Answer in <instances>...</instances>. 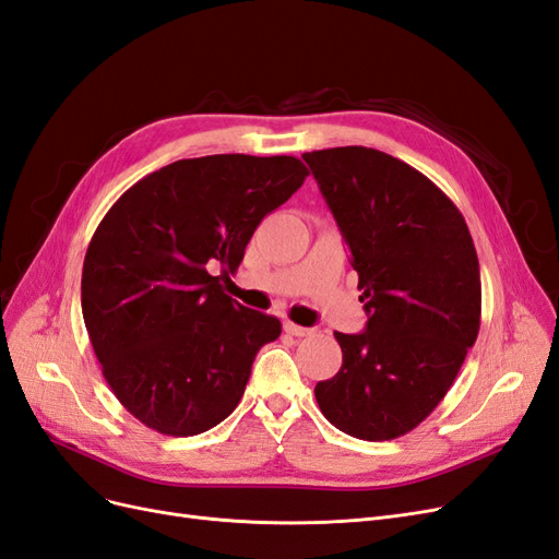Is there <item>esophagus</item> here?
Listing matches in <instances>:
<instances>
[{"label":"esophagus","mask_w":559,"mask_h":559,"mask_svg":"<svg viewBox=\"0 0 559 559\" xmlns=\"http://www.w3.org/2000/svg\"><path fill=\"white\" fill-rule=\"evenodd\" d=\"M284 331L289 333V335H296V337H308V335H312V329L298 326V324H294V321H284Z\"/></svg>","instance_id":"1"}]
</instances>
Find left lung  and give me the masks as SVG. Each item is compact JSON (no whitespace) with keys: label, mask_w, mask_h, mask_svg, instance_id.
<instances>
[{"label":"left lung","mask_w":559,"mask_h":559,"mask_svg":"<svg viewBox=\"0 0 559 559\" xmlns=\"http://www.w3.org/2000/svg\"><path fill=\"white\" fill-rule=\"evenodd\" d=\"M359 273L366 331L337 333L343 366L319 411L361 441L413 431L443 401L480 329V265L454 202L366 146L302 154Z\"/></svg>","instance_id":"8db88e82"}]
</instances>
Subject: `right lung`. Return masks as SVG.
Masks as SVG:
<instances>
[{
    "instance_id": "1",
    "label": "right lung",
    "mask_w": 559,
    "mask_h": 559,
    "mask_svg": "<svg viewBox=\"0 0 559 559\" xmlns=\"http://www.w3.org/2000/svg\"><path fill=\"white\" fill-rule=\"evenodd\" d=\"M308 177L294 156L218 154L146 175L99 222L81 275V310L123 408L165 436L224 421L277 317L224 294L263 216Z\"/></svg>"
}]
</instances>
